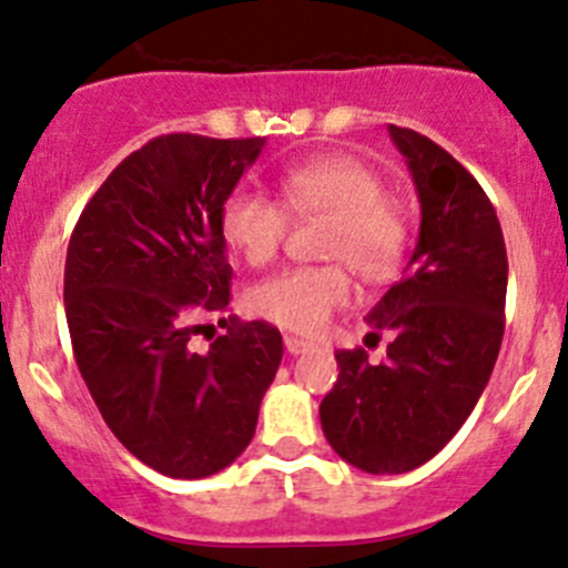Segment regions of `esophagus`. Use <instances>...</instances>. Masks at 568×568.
I'll use <instances>...</instances> for the list:
<instances>
[{
  "instance_id": "1",
  "label": "esophagus",
  "mask_w": 568,
  "mask_h": 568,
  "mask_svg": "<svg viewBox=\"0 0 568 568\" xmlns=\"http://www.w3.org/2000/svg\"><path fill=\"white\" fill-rule=\"evenodd\" d=\"M284 348H287L290 354H304V351L312 348V343H306V339L287 334V337H284Z\"/></svg>"
}]
</instances>
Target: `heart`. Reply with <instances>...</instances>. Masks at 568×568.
I'll return each instance as SVG.
<instances>
[{"mask_svg": "<svg viewBox=\"0 0 568 568\" xmlns=\"http://www.w3.org/2000/svg\"><path fill=\"white\" fill-rule=\"evenodd\" d=\"M278 202L251 189H234L220 206V236L234 256L262 267L287 240L290 217H323L321 253L345 262L365 281H385L407 251V220L385 197V181L348 153L317 155L278 178ZM351 301L343 264L290 267L247 290L251 315L295 334H317Z\"/></svg>", "mask_w": 568, "mask_h": 568, "instance_id": "obj_1", "label": "heart"}]
</instances>
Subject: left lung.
I'll return each mask as SVG.
<instances>
[{
    "label": "left lung",
    "mask_w": 568,
    "mask_h": 568,
    "mask_svg": "<svg viewBox=\"0 0 568 568\" xmlns=\"http://www.w3.org/2000/svg\"><path fill=\"white\" fill-rule=\"evenodd\" d=\"M420 203L404 278L368 312L387 359L337 351L339 376L321 402L332 449L359 471L404 474L457 435L477 407L505 334L507 253L488 194L432 139L390 125Z\"/></svg>",
    "instance_id": "left-lung-1"
}]
</instances>
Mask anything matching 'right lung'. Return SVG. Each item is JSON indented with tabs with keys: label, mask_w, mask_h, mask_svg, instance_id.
<instances>
[{
	"label": "right lung",
	"mask_w": 568,
	"mask_h": 568,
	"mask_svg": "<svg viewBox=\"0 0 568 568\" xmlns=\"http://www.w3.org/2000/svg\"><path fill=\"white\" fill-rule=\"evenodd\" d=\"M264 139L170 133L128 155L80 214L63 306L80 376L133 457L175 479L223 471L247 449L281 365L278 328L220 317L209 351L189 339L229 310L220 206Z\"/></svg>",
	"instance_id": "add662e5"
}]
</instances>
